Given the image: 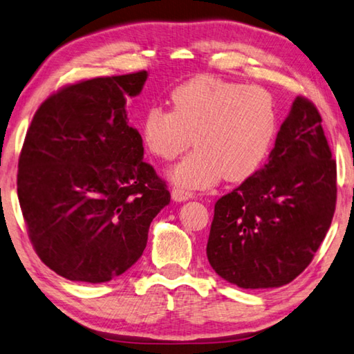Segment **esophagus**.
<instances>
[{"mask_svg":"<svg viewBox=\"0 0 354 354\" xmlns=\"http://www.w3.org/2000/svg\"><path fill=\"white\" fill-rule=\"evenodd\" d=\"M171 198L175 199V201L181 203V201H187V199L192 198V192L185 190V189H179V187H175L171 190Z\"/></svg>","mask_w":354,"mask_h":354,"instance_id":"34e87169","label":"esophagus"}]
</instances>
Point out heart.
Returning <instances> with one entry per match:
<instances>
[{
	"instance_id": "b5f03b06",
	"label": "heart",
	"mask_w": 354,
	"mask_h": 354,
	"mask_svg": "<svg viewBox=\"0 0 354 354\" xmlns=\"http://www.w3.org/2000/svg\"><path fill=\"white\" fill-rule=\"evenodd\" d=\"M272 95L257 85L199 75L171 93V111L151 106L142 122V142L158 159L170 160L196 150L170 170L185 189H205L223 175L244 181L260 169L277 136Z\"/></svg>"
}]
</instances>
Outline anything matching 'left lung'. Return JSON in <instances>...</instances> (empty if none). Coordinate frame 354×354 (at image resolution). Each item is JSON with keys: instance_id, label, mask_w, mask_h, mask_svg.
<instances>
[{"instance_id": "1", "label": "left lung", "mask_w": 354, "mask_h": 354, "mask_svg": "<svg viewBox=\"0 0 354 354\" xmlns=\"http://www.w3.org/2000/svg\"><path fill=\"white\" fill-rule=\"evenodd\" d=\"M336 160L311 100L299 95L268 164L215 203L207 259L244 289L279 288L310 265L336 209Z\"/></svg>"}]
</instances>
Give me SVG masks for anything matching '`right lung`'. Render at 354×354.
<instances>
[{"mask_svg":"<svg viewBox=\"0 0 354 354\" xmlns=\"http://www.w3.org/2000/svg\"><path fill=\"white\" fill-rule=\"evenodd\" d=\"M147 71L95 77L43 102L26 133L17 192L37 255L62 277L104 283L136 263L170 192L144 158L125 100Z\"/></svg>","mask_w":354,"mask_h":354,"instance_id":"obj_1","label":"right lung"}]
</instances>
